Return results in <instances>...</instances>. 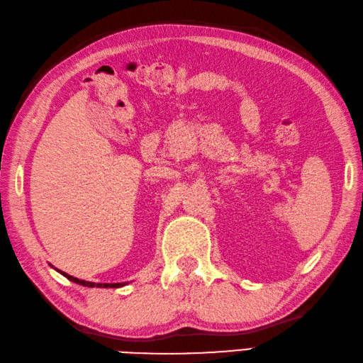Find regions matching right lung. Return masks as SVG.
Listing matches in <instances>:
<instances>
[{
    "label": "right lung",
    "instance_id": "right-lung-1",
    "mask_svg": "<svg viewBox=\"0 0 363 363\" xmlns=\"http://www.w3.org/2000/svg\"><path fill=\"white\" fill-rule=\"evenodd\" d=\"M59 271V269H57ZM61 272V274L64 276V277H67L69 280H72V282H75V284H78V285H83V286H89V288H94V286H97V288H119V286H123L125 284H95V282H86V280H79V279H77V277H73V276H69L67 272H62V271H59Z\"/></svg>",
    "mask_w": 363,
    "mask_h": 363
}]
</instances>
